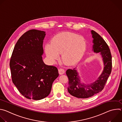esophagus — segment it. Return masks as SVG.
I'll return each mask as SVG.
<instances>
[{
    "instance_id": "1",
    "label": "esophagus",
    "mask_w": 122,
    "mask_h": 122,
    "mask_svg": "<svg viewBox=\"0 0 122 122\" xmlns=\"http://www.w3.org/2000/svg\"><path fill=\"white\" fill-rule=\"evenodd\" d=\"M58 71H59V73L60 75H62L65 73V70L63 68H61L58 69Z\"/></svg>"
}]
</instances>
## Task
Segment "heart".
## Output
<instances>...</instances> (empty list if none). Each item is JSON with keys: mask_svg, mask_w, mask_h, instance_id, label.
I'll return each instance as SVG.
<instances>
[{"mask_svg": "<svg viewBox=\"0 0 122 122\" xmlns=\"http://www.w3.org/2000/svg\"><path fill=\"white\" fill-rule=\"evenodd\" d=\"M86 48L83 37L71 32H63L55 36L45 45L47 56L55 62L61 54L62 59L69 64L77 62L82 56Z\"/></svg>", "mask_w": 122, "mask_h": 122, "instance_id": "obj_1", "label": "heart"}]
</instances>
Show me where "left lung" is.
Segmentation results:
<instances>
[{
  "label": "left lung",
  "mask_w": 122,
  "mask_h": 122,
  "mask_svg": "<svg viewBox=\"0 0 122 122\" xmlns=\"http://www.w3.org/2000/svg\"><path fill=\"white\" fill-rule=\"evenodd\" d=\"M93 40V50L102 56L104 68L101 75L94 82L89 84L81 83L75 68L73 70L68 69L66 74L68 78L67 90L71 95L78 98H86L91 97L101 92L104 88L111 74L112 68V55L110 48L103 38L94 30H91Z\"/></svg>",
  "instance_id": "obj_1"
}]
</instances>
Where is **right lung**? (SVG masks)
Masks as SVG:
<instances>
[{
  "mask_svg": "<svg viewBox=\"0 0 122 122\" xmlns=\"http://www.w3.org/2000/svg\"><path fill=\"white\" fill-rule=\"evenodd\" d=\"M45 32L31 29L16 42L10 62L12 81L20 93L28 99L40 100L50 93L59 76L56 67L42 60Z\"/></svg>",
  "mask_w": 122,
  "mask_h": 122,
  "instance_id": "add662e5",
  "label": "right lung"
}]
</instances>
